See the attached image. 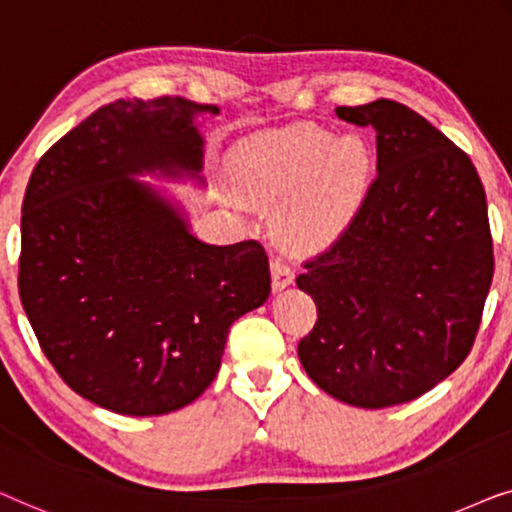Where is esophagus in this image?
I'll return each instance as SVG.
<instances>
[{
	"mask_svg": "<svg viewBox=\"0 0 512 512\" xmlns=\"http://www.w3.org/2000/svg\"><path fill=\"white\" fill-rule=\"evenodd\" d=\"M292 280H294V273H292L290 266H287L283 259H273V262H271V287H273V292L285 290L287 285H292Z\"/></svg>",
	"mask_w": 512,
	"mask_h": 512,
	"instance_id": "esophagus-1",
	"label": "esophagus"
}]
</instances>
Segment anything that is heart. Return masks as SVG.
Masks as SVG:
<instances>
[{
    "mask_svg": "<svg viewBox=\"0 0 512 512\" xmlns=\"http://www.w3.org/2000/svg\"><path fill=\"white\" fill-rule=\"evenodd\" d=\"M229 176L253 204L280 205L273 229L285 246L320 250L334 243L362 206L373 157L359 134L297 122L266 129L234 146Z\"/></svg>",
    "mask_w": 512,
    "mask_h": 512,
    "instance_id": "heart-1",
    "label": "heart"
}]
</instances>
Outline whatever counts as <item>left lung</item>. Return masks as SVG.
<instances>
[{
	"mask_svg": "<svg viewBox=\"0 0 512 512\" xmlns=\"http://www.w3.org/2000/svg\"><path fill=\"white\" fill-rule=\"evenodd\" d=\"M376 129L378 178L299 290L318 322L299 341L308 378L357 408L413 401L471 352L494 276L485 187L464 150L392 99L338 106Z\"/></svg>",
	"mask_w": 512,
	"mask_h": 512,
	"instance_id": "left-lung-1",
	"label": "left lung"
}]
</instances>
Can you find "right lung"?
<instances>
[{"instance_id": "add662e5", "label": "right lung", "mask_w": 512, "mask_h": 512, "mask_svg": "<svg viewBox=\"0 0 512 512\" xmlns=\"http://www.w3.org/2000/svg\"><path fill=\"white\" fill-rule=\"evenodd\" d=\"M218 113L183 97L118 99L64 134L27 183V320L64 383L113 413L192 403L220 369L229 327L269 299L257 241H201L181 201L139 181L204 185L199 118Z\"/></svg>"}]
</instances>
